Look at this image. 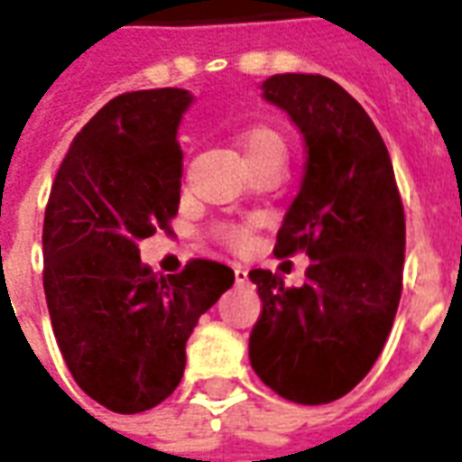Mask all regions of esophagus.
<instances>
[{
	"label": "esophagus",
	"mask_w": 462,
	"mask_h": 462,
	"mask_svg": "<svg viewBox=\"0 0 462 462\" xmlns=\"http://www.w3.org/2000/svg\"><path fill=\"white\" fill-rule=\"evenodd\" d=\"M234 276H236V283H238V286H241V283H246V281H248V273H246V271H244V268H241V266L234 268Z\"/></svg>",
	"instance_id": "1"
}]
</instances>
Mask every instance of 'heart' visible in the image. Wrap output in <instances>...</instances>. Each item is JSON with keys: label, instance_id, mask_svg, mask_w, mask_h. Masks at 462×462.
I'll list each match as a JSON object with an SVG mask.
<instances>
[{"label": "heart", "instance_id": "1", "mask_svg": "<svg viewBox=\"0 0 462 462\" xmlns=\"http://www.w3.org/2000/svg\"><path fill=\"white\" fill-rule=\"evenodd\" d=\"M241 152H244V159H246V166H254V163L271 162V159H286V143L278 136L273 129L268 126H254L248 129L244 136H241ZM246 228L241 226H231V228H224V238L231 244V246H244L246 244Z\"/></svg>", "mask_w": 462, "mask_h": 462}]
</instances>
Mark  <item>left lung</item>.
<instances>
[{
    "instance_id": "8db88e82",
    "label": "left lung",
    "mask_w": 462,
    "mask_h": 462,
    "mask_svg": "<svg viewBox=\"0 0 462 462\" xmlns=\"http://www.w3.org/2000/svg\"><path fill=\"white\" fill-rule=\"evenodd\" d=\"M263 99L306 142L299 196L278 228L276 256L306 251V283L254 268L263 310L248 338L251 368L281 398L330 403L381 356L403 289L405 216L388 149L371 116L320 74H276Z\"/></svg>"
}]
</instances>
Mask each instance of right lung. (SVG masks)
I'll list each match as a JSON object with an SVG mask.
<instances>
[{"instance_id":"right-lung-1","label":"right lung","mask_w":462,"mask_h":462,"mask_svg":"<svg viewBox=\"0 0 462 462\" xmlns=\"http://www.w3.org/2000/svg\"><path fill=\"white\" fill-rule=\"evenodd\" d=\"M186 89L129 91L77 134L44 214V293L59 351L84 393L142 413L181 383L186 341L234 286V271L194 258L181 273L143 266L139 241L169 228L181 199L176 132Z\"/></svg>"}]
</instances>
